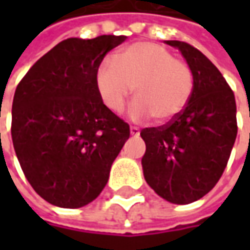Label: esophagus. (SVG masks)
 <instances>
[{"label":"esophagus","instance_id":"esophagus-1","mask_svg":"<svg viewBox=\"0 0 250 250\" xmlns=\"http://www.w3.org/2000/svg\"><path fill=\"white\" fill-rule=\"evenodd\" d=\"M139 133L140 130L138 126H130V135H132V136H139Z\"/></svg>","mask_w":250,"mask_h":250}]
</instances>
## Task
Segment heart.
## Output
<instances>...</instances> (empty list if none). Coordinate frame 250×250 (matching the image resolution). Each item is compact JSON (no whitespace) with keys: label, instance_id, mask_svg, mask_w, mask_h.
<instances>
[{"label":"heart","instance_id":"b5f03b06","mask_svg":"<svg viewBox=\"0 0 250 250\" xmlns=\"http://www.w3.org/2000/svg\"><path fill=\"white\" fill-rule=\"evenodd\" d=\"M96 90L103 105L114 114L124 110L130 90L136 118L157 122L177 118L187 108L195 89L190 65L166 47L150 42L135 43L104 61L96 71Z\"/></svg>","mask_w":250,"mask_h":250}]
</instances>
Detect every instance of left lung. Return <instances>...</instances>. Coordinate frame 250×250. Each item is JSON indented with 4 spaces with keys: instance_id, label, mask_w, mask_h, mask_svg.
<instances>
[{
    "instance_id": "1",
    "label": "left lung",
    "mask_w": 250,
    "mask_h": 250,
    "mask_svg": "<svg viewBox=\"0 0 250 250\" xmlns=\"http://www.w3.org/2000/svg\"><path fill=\"white\" fill-rule=\"evenodd\" d=\"M166 43L178 47L190 65L195 89L177 118L140 130L146 143L142 167L159 196L188 205L208 193L226 169L238 132L235 96L205 54L185 42Z\"/></svg>"
}]
</instances>
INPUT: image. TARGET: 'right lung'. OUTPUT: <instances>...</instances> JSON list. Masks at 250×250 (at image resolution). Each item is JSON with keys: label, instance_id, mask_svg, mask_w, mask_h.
Masks as SVG:
<instances>
[{"label": "right lung", "instance_id": "1", "mask_svg": "<svg viewBox=\"0 0 250 250\" xmlns=\"http://www.w3.org/2000/svg\"><path fill=\"white\" fill-rule=\"evenodd\" d=\"M126 36L66 39L19 82L11 135L24 177L54 206L78 208L107 185L129 125L107 110L94 76L105 54Z\"/></svg>", "mask_w": 250, "mask_h": 250}]
</instances>
